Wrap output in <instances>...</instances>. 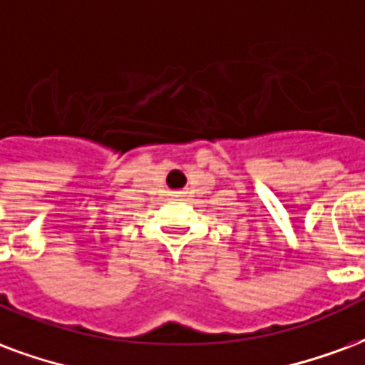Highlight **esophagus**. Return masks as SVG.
Returning a JSON list of instances; mask_svg holds the SVG:
<instances>
[{
  "instance_id": "esophagus-1",
  "label": "esophagus",
  "mask_w": 365,
  "mask_h": 365,
  "mask_svg": "<svg viewBox=\"0 0 365 365\" xmlns=\"http://www.w3.org/2000/svg\"><path fill=\"white\" fill-rule=\"evenodd\" d=\"M174 193H175V197H182L183 191H174Z\"/></svg>"
}]
</instances>
